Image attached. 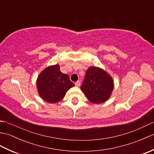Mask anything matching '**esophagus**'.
Here are the masks:
<instances>
[{
  "mask_svg": "<svg viewBox=\"0 0 154 154\" xmlns=\"http://www.w3.org/2000/svg\"><path fill=\"white\" fill-rule=\"evenodd\" d=\"M75 86H77V87H79V86H80V85H81L80 81H77V82H75Z\"/></svg>",
  "mask_w": 154,
  "mask_h": 154,
  "instance_id": "obj_1",
  "label": "esophagus"
}]
</instances>
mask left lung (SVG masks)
I'll return each mask as SVG.
<instances>
[{"instance_id": "8db88e82", "label": "left lung", "mask_w": 154, "mask_h": 154, "mask_svg": "<svg viewBox=\"0 0 154 154\" xmlns=\"http://www.w3.org/2000/svg\"><path fill=\"white\" fill-rule=\"evenodd\" d=\"M114 89V82L105 71L91 67L86 71L81 89L91 102L99 104L109 99Z\"/></svg>"}]
</instances>
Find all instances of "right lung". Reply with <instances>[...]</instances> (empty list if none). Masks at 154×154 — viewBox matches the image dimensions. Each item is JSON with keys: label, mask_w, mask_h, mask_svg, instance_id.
<instances>
[{"label": "right lung", "mask_w": 154, "mask_h": 154, "mask_svg": "<svg viewBox=\"0 0 154 154\" xmlns=\"http://www.w3.org/2000/svg\"><path fill=\"white\" fill-rule=\"evenodd\" d=\"M60 65L49 66L39 75L37 79L38 93L43 100L56 103L63 99L67 91L75 86L67 74L62 73Z\"/></svg>", "instance_id": "obj_1"}]
</instances>
